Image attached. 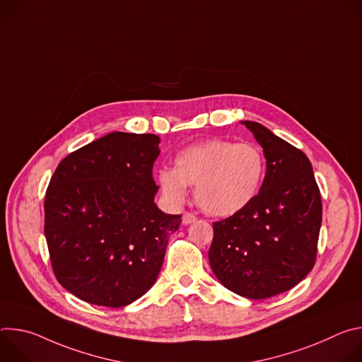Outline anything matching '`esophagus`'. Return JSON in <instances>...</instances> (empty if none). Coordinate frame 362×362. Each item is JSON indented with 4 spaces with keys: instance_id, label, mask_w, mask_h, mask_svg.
<instances>
[{
    "instance_id": "obj_1",
    "label": "esophagus",
    "mask_w": 362,
    "mask_h": 362,
    "mask_svg": "<svg viewBox=\"0 0 362 362\" xmlns=\"http://www.w3.org/2000/svg\"><path fill=\"white\" fill-rule=\"evenodd\" d=\"M194 221H197V216H196V215H193V214H190V212H185V214H183V218H182V223H183V225H190V223H193Z\"/></svg>"
}]
</instances>
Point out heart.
I'll use <instances>...</instances> for the list:
<instances>
[{
	"instance_id": "obj_1",
	"label": "heart",
	"mask_w": 362,
	"mask_h": 362,
	"mask_svg": "<svg viewBox=\"0 0 362 362\" xmlns=\"http://www.w3.org/2000/svg\"><path fill=\"white\" fill-rule=\"evenodd\" d=\"M265 176V158L259 146L209 139L183 148L175 159V169L160 168L158 183L165 197L180 204L187 186H194L200 208L212 216L226 218L255 199Z\"/></svg>"
}]
</instances>
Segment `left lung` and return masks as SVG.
<instances>
[{
  "mask_svg": "<svg viewBox=\"0 0 362 362\" xmlns=\"http://www.w3.org/2000/svg\"><path fill=\"white\" fill-rule=\"evenodd\" d=\"M267 173L246 208L214 223L209 262L229 291L265 299L298 285L315 265L322 202L306 154L256 122Z\"/></svg>",
  "mask_w": 362,
  "mask_h": 362,
  "instance_id": "1",
  "label": "left lung"
}]
</instances>
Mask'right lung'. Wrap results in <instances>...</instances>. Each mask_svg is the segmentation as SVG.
Instances as JSON below:
<instances>
[{"label":"right lung","mask_w":362,"mask_h":362,"mask_svg":"<svg viewBox=\"0 0 362 362\" xmlns=\"http://www.w3.org/2000/svg\"><path fill=\"white\" fill-rule=\"evenodd\" d=\"M159 143L156 134L113 132L70 153L51 177L44 200L51 267L78 299L120 308L156 282L182 223L154 203Z\"/></svg>","instance_id":"obj_1"}]
</instances>
